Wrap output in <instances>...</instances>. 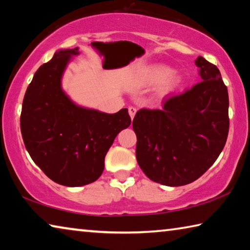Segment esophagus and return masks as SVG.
I'll return each mask as SVG.
<instances>
[{"label": "esophagus", "mask_w": 250, "mask_h": 250, "mask_svg": "<svg viewBox=\"0 0 250 250\" xmlns=\"http://www.w3.org/2000/svg\"><path fill=\"white\" fill-rule=\"evenodd\" d=\"M128 109H129V115H130V117H131V119H133L135 112H137V108L132 107V105H131V107H129Z\"/></svg>", "instance_id": "1"}]
</instances>
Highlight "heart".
Wrapping results in <instances>:
<instances>
[{
	"instance_id": "b5f03b06",
	"label": "heart",
	"mask_w": 250,
	"mask_h": 250,
	"mask_svg": "<svg viewBox=\"0 0 250 250\" xmlns=\"http://www.w3.org/2000/svg\"><path fill=\"white\" fill-rule=\"evenodd\" d=\"M142 82L146 86L160 87L167 84V86H174L176 79L174 77V70L171 67L166 65H153L142 75Z\"/></svg>"
}]
</instances>
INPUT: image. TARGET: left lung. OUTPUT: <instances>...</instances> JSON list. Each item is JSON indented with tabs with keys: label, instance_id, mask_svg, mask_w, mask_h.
<instances>
[{
	"label": "left lung",
	"instance_id": "left-lung-1",
	"mask_svg": "<svg viewBox=\"0 0 250 250\" xmlns=\"http://www.w3.org/2000/svg\"><path fill=\"white\" fill-rule=\"evenodd\" d=\"M202 82L171 96L161 109H140L132 126L135 155L150 180L167 186L189 184L221 154L229 131L228 91L216 66L198 56Z\"/></svg>",
	"mask_w": 250,
	"mask_h": 250
}]
</instances>
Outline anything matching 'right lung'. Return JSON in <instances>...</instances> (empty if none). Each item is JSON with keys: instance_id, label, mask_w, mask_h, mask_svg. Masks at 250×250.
Segmentation results:
<instances>
[{"instance_id": "add662e5", "label": "right lung", "mask_w": 250, "mask_h": 250, "mask_svg": "<svg viewBox=\"0 0 250 250\" xmlns=\"http://www.w3.org/2000/svg\"><path fill=\"white\" fill-rule=\"evenodd\" d=\"M77 50H57L37 69L21 112V132L32 160L50 180L65 186L98 180L109 147L131 124L128 109L109 115L80 108L62 90V75Z\"/></svg>"}]
</instances>
